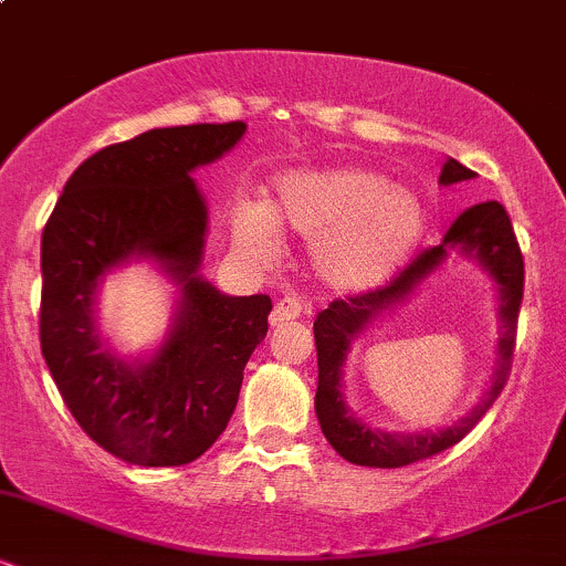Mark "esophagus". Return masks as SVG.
Returning <instances> with one entry per match:
<instances>
[{"label": "esophagus", "mask_w": 566, "mask_h": 566, "mask_svg": "<svg viewBox=\"0 0 566 566\" xmlns=\"http://www.w3.org/2000/svg\"><path fill=\"white\" fill-rule=\"evenodd\" d=\"M303 314V305L301 301H295V297H284V301H279L274 305V314H271V324H284V322H292L297 319V316Z\"/></svg>", "instance_id": "obj_1"}]
</instances>
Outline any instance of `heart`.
<instances>
[{
	"mask_svg": "<svg viewBox=\"0 0 566 566\" xmlns=\"http://www.w3.org/2000/svg\"><path fill=\"white\" fill-rule=\"evenodd\" d=\"M279 229L314 242L311 265L329 290L367 292L399 274L426 231L412 188L365 167L292 172L265 205H239L231 233L242 255L269 263Z\"/></svg>",
	"mask_w": 566,
	"mask_h": 566,
	"instance_id": "heart-1",
	"label": "heart"
}]
</instances>
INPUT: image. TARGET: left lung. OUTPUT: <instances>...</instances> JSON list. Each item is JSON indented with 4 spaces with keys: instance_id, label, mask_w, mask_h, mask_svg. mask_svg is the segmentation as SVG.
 <instances>
[{
    "instance_id": "8db88e82",
    "label": "left lung",
    "mask_w": 566,
    "mask_h": 566,
    "mask_svg": "<svg viewBox=\"0 0 566 566\" xmlns=\"http://www.w3.org/2000/svg\"><path fill=\"white\" fill-rule=\"evenodd\" d=\"M471 178H476V172L460 165L458 159H447L441 167L439 184L452 186ZM452 249L482 264L499 287L501 337L491 388L465 419L439 432L396 434L373 429L349 412L342 396V367L345 366L349 343L364 334L382 313H390L394 304L403 302L449 256ZM522 295L524 258L516 237H513L509 212L500 201H482L454 220L441 244L420 252L391 284L369 290L365 295L346 297V301H333L329 308L319 311L314 322L316 359H319V386H316L314 405L322 433L333 444V450L354 465L401 469V465L418 463V460H426L458 444L484 418L486 409L495 405L505 380H509Z\"/></svg>"
}]
</instances>
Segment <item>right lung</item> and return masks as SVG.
<instances>
[{"mask_svg":"<svg viewBox=\"0 0 566 566\" xmlns=\"http://www.w3.org/2000/svg\"><path fill=\"white\" fill-rule=\"evenodd\" d=\"M244 129L161 127L101 148L44 226L42 356L82 431L125 463L186 465L210 450L269 333V295H226L199 274L207 207L191 172L229 154ZM129 260L157 262L179 284L171 333L138 360L106 347L94 319L96 287Z\"/></svg>","mask_w":566,"mask_h":566,"instance_id":"right-lung-1","label":"right lung"}]
</instances>
